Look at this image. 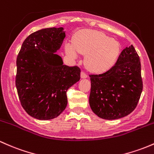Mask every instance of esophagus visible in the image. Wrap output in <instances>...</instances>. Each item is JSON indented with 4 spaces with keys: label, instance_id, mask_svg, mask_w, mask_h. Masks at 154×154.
<instances>
[{
    "label": "esophagus",
    "instance_id": "34e87169",
    "mask_svg": "<svg viewBox=\"0 0 154 154\" xmlns=\"http://www.w3.org/2000/svg\"><path fill=\"white\" fill-rule=\"evenodd\" d=\"M81 78H82V79H87V74H86L85 72H81Z\"/></svg>",
    "mask_w": 154,
    "mask_h": 154
}]
</instances>
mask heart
I'll return each mask as SVG.
<instances>
[{
  "instance_id": "heart-1",
  "label": "heart",
  "mask_w": 154,
  "mask_h": 154,
  "mask_svg": "<svg viewBox=\"0 0 154 154\" xmlns=\"http://www.w3.org/2000/svg\"><path fill=\"white\" fill-rule=\"evenodd\" d=\"M122 48L118 42L105 33L91 29L76 31L72 37V46L66 45V54L75 57H85L84 67L93 74H104L116 65Z\"/></svg>"
}]
</instances>
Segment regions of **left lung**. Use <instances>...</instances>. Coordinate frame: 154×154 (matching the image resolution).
<instances>
[{
  "instance_id": "left-lung-1",
  "label": "left lung",
  "mask_w": 154,
  "mask_h": 154,
  "mask_svg": "<svg viewBox=\"0 0 154 154\" xmlns=\"http://www.w3.org/2000/svg\"><path fill=\"white\" fill-rule=\"evenodd\" d=\"M89 102L100 118L115 120L127 116L136 108L143 91L141 64L134 46L123 49L116 65L100 75H90Z\"/></svg>"
}]
</instances>
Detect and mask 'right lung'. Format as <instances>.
<instances>
[{"mask_svg": "<svg viewBox=\"0 0 154 154\" xmlns=\"http://www.w3.org/2000/svg\"><path fill=\"white\" fill-rule=\"evenodd\" d=\"M64 37L62 27L35 31L25 39L17 57L15 84L20 101L37 120L59 116L67 106V90L80 80V68L64 65L56 54Z\"/></svg>", "mask_w": 154, "mask_h": 154, "instance_id": "add662e5", "label": "right lung"}]
</instances>
